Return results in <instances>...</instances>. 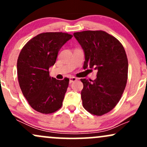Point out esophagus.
Wrapping results in <instances>:
<instances>
[{
	"mask_svg": "<svg viewBox=\"0 0 147 147\" xmlns=\"http://www.w3.org/2000/svg\"><path fill=\"white\" fill-rule=\"evenodd\" d=\"M69 79H70V81H69V82H70V84L71 83H72V82H75V81H76L77 80V78H76V77H70V78H69Z\"/></svg>",
	"mask_w": 147,
	"mask_h": 147,
	"instance_id": "esophagus-1",
	"label": "esophagus"
}]
</instances>
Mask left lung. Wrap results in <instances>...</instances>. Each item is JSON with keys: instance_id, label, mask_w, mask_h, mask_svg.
Returning a JSON list of instances; mask_svg holds the SVG:
<instances>
[{"instance_id": "obj_1", "label": "left lung", "mask_w": 147, "mask_h": 147, "mask_svg": "<svg viewBox=\"0 0 147 147\" xmlns=\"http://www.w3.org/2000/svg\"><path fill=\"white\" fill-rule=\"evenodd\" d=\"M85 55L84 68L97 70L95 80L81 79L84 109L101 116L113 109L125 89L128 59L124 47L115 37L102 30L73 34Z\"/></svg>"}]
</instances>
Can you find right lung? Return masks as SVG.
Here are the masks:
<instances>
[{"label": "right lung", "mask_w": 147, "mask_h": 147, "mask_svg": "<svg viewBox=\"0 0 147 147\" xmlns=\"http://www.w3.org/2000/svg\"><path fill=\"white\" fill-rule=\"evenodd\" d=\"M72 35L64 32H45L30 39L22 48L17 61L18 83L29 104L38 112L50 114L63 104L69 79L50 76L61 47Z\"/></svg>", "instance_id": "add662e5"}]
</instances>
